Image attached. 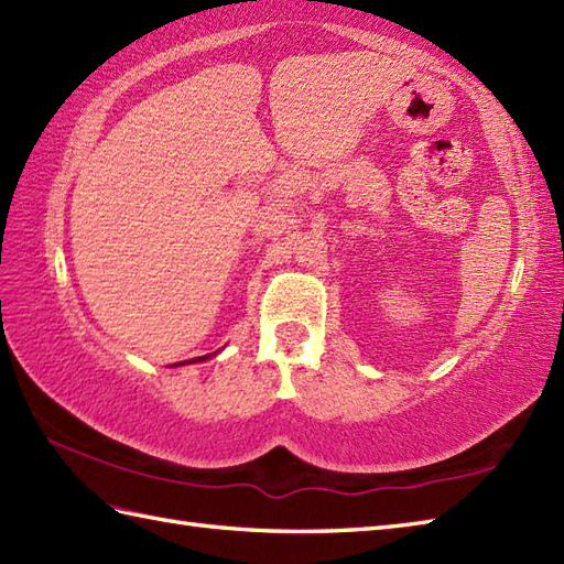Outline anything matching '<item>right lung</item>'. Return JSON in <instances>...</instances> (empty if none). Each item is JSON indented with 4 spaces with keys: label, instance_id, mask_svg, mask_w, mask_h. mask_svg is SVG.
<instances>
[{
    "label": "right lung",
    "instance_id": "add662e5",
    "mask_svg": "<svg viewBox=\"0 0 564 564\" xmlns=\"http://www.w3.org/2000/svg\"><path fill=\"white\" fill-rule=\"evenodd\" d=\"M212 356H202V358H194V360H185V362H204V360H208ZM185 362H175V365H185Z\"/></svg>",
    "mask_w": 564,
    "mask_h": 564
}]
</instances>
